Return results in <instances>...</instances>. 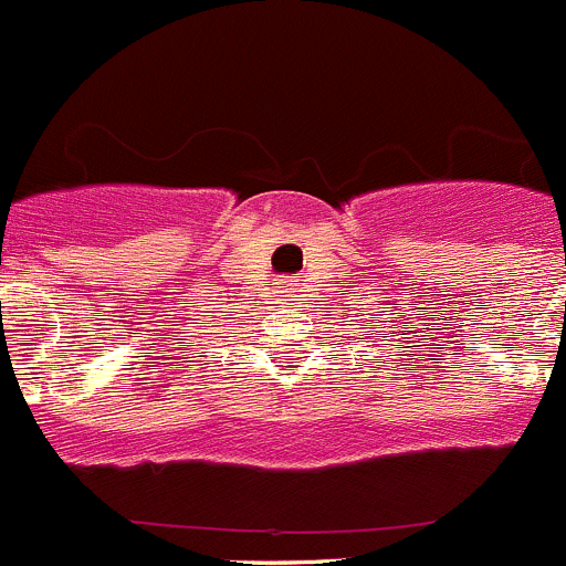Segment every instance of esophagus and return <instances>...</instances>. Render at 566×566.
<instances>
[{
    "label": "esophagus",
    "instance_id": "esophagus-1",
    "mask_svg": "<svg viewBox=\"0 0 566 566\" xmlns=\"http://www.w3.org/2000/svg\"><path fill=\"white\" fill-rule=\"evenodd\" d=\"M276 293L282 295V298H287V295L293 293V284H290L287 279H279V282H276Z\"/></svg>",
    "mask_w": 566,
    "mask_h": 566
}]
</instances>
